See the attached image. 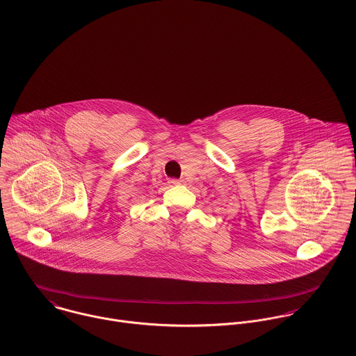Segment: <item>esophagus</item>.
Instances as JSON below:
<instances>
[{
  "instance_id": "1",
  "label": "esophagus",
  "mask_w": 356,
  "mask_h": 356,
  "mask_svg": "<svg viewBox=\"0 0 356 356\" xmlns=\"http://www.w3.org/2000/svg\"><path fill=\"white\" fill-rule=\"evenodd\" d=\"M170 184H171V185H179L181 181H179V179H170Z\"/></svg>"
}]
</instances>
